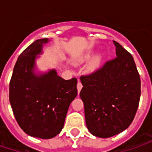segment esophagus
Masks as SVG:
<instances>
[{
  "instance_id": "34e87169",
  "label": "esophagus",
  "mask_w": 152,
  "mask_h": 152,
  "mask_svg": "<svg viewBox=\"0 0 152 152\" xmlns=\"http://www.w3.org/2000/svg\"><path fill=\"white\" fill-rule=\"evenodd\" d=\"M82 87H83V85H82V84L80 83V81H79V82H78V85H77V89H78V92H79V91H81Z\"/></svg>"
}]
</instances>
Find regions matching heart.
<instances>
[{
  "label": "heart",
  "instance_id": "obj_1",
  "mask_svg": "<svg viewBox=\"0 0 152 152\" xmlns=\"http://www.w3.org/2000/svg\"><path fill=\"white\" fill-rule=\"evenodd\" d=\"M95 52L96 51H94V50L87 51V52H85V54L79 56L76 61L79 63H82V62L89 61L91 59V60L89 61V63H88L87 68H88V70L90 72H95L102 66V61L104 60V56L102 54H98L96 56H94Z\"/></svg>",
  "mask_w": 152,
  "mask_h": 152
}]
</instances>
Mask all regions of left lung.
<instances>
[{
  "instance_id": "8db88e82",
  "label": "left lung",
  "mask_w": 152,
  "mask_h": 152,
  "mask_svg": "<svg viewBox=\"0 0 152 152\" xmlns=\"http://www.w3.org/2000/svg\"><path fill=\"white\" fill-rule=\"evenodd\" d=\"M117 57L102 68L80 78L79 93L85 106V123L93 135L109 138L131 124L140 97V79L130 53L118 42Z\"/></svg>"
}]
</instances>
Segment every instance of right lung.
Listing matches in <instances>:
<instances>
[{
	"label": "right lung",
	"instance_id": "right-lung-1",
	"mask_svg": "<svg viewBox=\"0 0 152 152\" xmlns=\"http://www.w3.org/2000/svg\"><path fill=\"white\" fill-rule=\"evenodd\" d=\"M49 39L33 42L18 56L10 81L9 101L28 135L51 139L61 131L68 107L78 95V80H65L55 68L40 71L36 61Z\"/></svg>",
	"mask_w": 152,
	"mask_h": 152
}]
</instances>
